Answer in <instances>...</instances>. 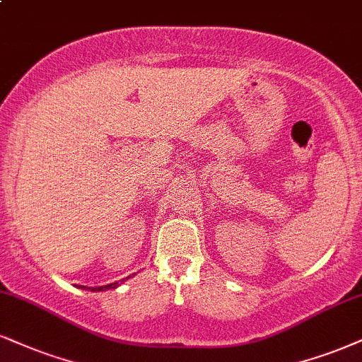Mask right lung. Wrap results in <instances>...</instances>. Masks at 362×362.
Segmentation results:
<instances>
[{
	"label": "right lung",
	"mask_w": 362,
	"mask_h": 362,
	"mask_svg": "<svg viewBox=\"0 0 362 362\" xmlns=\"http://www.w3.org/2000/svg\"><path fill=\"white\" fill-rule=\"evenodd\" d=\"M129 279V276H127ZM120 282H122V280H120ZM115 287H119V282H114V284H109V285H102V287H83V285H80V288H87V290H90V292H100V290H109V288H115Z\"/></svg>",
	"instance_id": "right-lung-1"
}]
</instances>
